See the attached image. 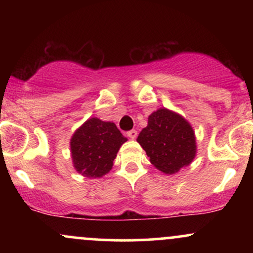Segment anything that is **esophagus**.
I'll return each instance as SVG.
<instances>
[{"mask_svg":"<svg viewBox=\"0 0 253 253\" xmlns=\"http://www.w3.org/2000/svg\"><path fill=\"white\" fill-rule=\"evenodd\" d=\"M127 135H128L129 139H135L136 135H138V132L135 129H132L129 132H127Z\"/></svg>","mask_w":253,"mask_h":253,"instance_id":"34e87169","label":"esophagus"}]
</instances>
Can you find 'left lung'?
Wrapping results in <instances>:
<instances>
[{
  "mask_svg": "<svg viewBox=\"0 0 253 253\" xmlns=\"http://www.w3.org/2000/svg\"><path fill=\"white\" fill-rule=\"evenodd\" d=\"M136 141L151 164L167 175H173L190 165L197 152L191 125L181 114L168 108H159L150 115L147 126L139 133Z\"/></svg>",
  "mask_w": 253,
  "mask_h": 253,
  "instance_id": "8db88e82",
  "label": "left lung"
}]
</instances>
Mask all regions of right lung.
Instances as JSON below:
<instances>
[{"mask_svg": "<svg viewBox=\"0 0 253 253\" xmlns=\"http://www.w3.org/2000/svg\"><path fill=\"white\" fill-rule=\"evenodd\" d=\"M127 138L117 125L90 118L75 130L70 140L72 164L78 173L88 178H100L108 173L121 145Z\"/></svg>", "mask_w": 253, "mask_h": 253, "instance_id": "1", "label": "right lung"}]
</instances>
